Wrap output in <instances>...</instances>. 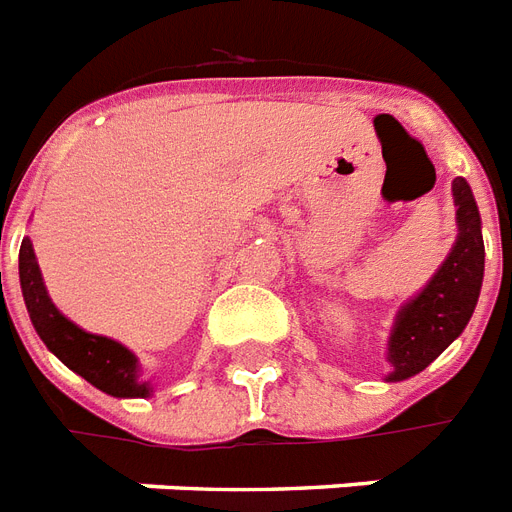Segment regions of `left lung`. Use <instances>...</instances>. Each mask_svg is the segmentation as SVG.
<instances>
[{"mask_svg": "<svg viewBox=\"0 0 512 512\" xmlns=\"http://www.w3.org/2000/svg\"><path fill=\"white\" fill-rule=\"evenodd\" d=\"M456 222L459 239L440 271L424 290L405 303L389 338V362L395 365L389 381H403L427 368L429 362L459 338L481 295L483 236L481 214L473 190L462 177L454 179Z\"/></svg>", "mask_w": 512, "mask_h": 512, "instance_id": "8db88e82", "label": "left lung"}]
</instances>
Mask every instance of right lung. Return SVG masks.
Returning a JSON list of instances; mask_svg holds the SVG:
<instances>
[{
	"instance_id": "add662e5",
	"label": "right lung",
	"mask_w": 512,
	"mask_h": 512,
	"mask_svg": "<svg viewBox=\"0 0 512 512\" xmlns=\"http://www.w3.org/2000/svg\"><path fill=\"white\" fill-rule=\"evenodd\" d=\"M18 271H21V290L31 322L37 327L45 346L64 362L66 368L80 373L85 381H91L96 389L112 397L150 395V384L136 378V357L123 343L88 333L53 306V300L48 298V290L42 284V273H39L29 239L21 241Z\"/></svg>"
}]
</instances>
